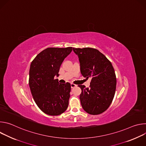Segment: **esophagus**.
<instances>
[{
	"mask_svg": "<svg viewBox=\"0 0 146 146\" xmlns=\"http://www.w3.org/2000/svg\"><path fill=\"white\" fill-rule=\"evenodd\" d=\"M70 85H71V88H74L75 87L77 86V85H76V84H73V83H71Z\"/></svg>",
	"mask_w": 146,
	"mask_h": 146,
	"instance_id": "34e87169",
	"label": "esophagus"
}]
</instances>
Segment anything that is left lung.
<instances>
[{"label": "left lung", "instance_id": "8db88e82", "mask_svg": "<svg viewBox=\"0 0 146 146\" xmlns=\"http://www.w3.org/2000/svg\"><path fill=\"white\" fill-rule=\"evenodd\" d=\"M73 50L78 56L83 77L91 78L90 88L78 86L81 89V106L90 114H101L109 108L114 96L117 84L114 69L110 60L96 49L73 48Z\"/></svg>", "mask_w": 146, "mask_h": 146}]
</instances>
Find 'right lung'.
Returning a JSON list of instances; mask_svg holds the SVG:
<instances>
[{
  "instance_id": "add662e5",
  "label": "right lung",
  "mask_w": 146,
  "mask_h": 146,
  "mask_svg": "<svg viewBox=\"0 0 146 146\" xmlns=\"http://www.w3.org/2000/svg\"><path fill=\"white\" fill-rule=\"evenodd\" d=\"M72 51L71 47L47 48L31 64L29 85L32 95L39 109L48 115H60L68 107L70 84H60L54 77L59 76L62 63Z\"/></svg>"
}]
</instances>
